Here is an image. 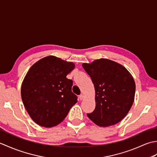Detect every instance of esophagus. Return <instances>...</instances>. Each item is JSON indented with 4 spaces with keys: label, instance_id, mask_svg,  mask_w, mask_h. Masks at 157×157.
I'll use <instances>...</instances> for the list:
<instances>
[{
    "label": "esophagus",
    "instance_id": "1",
    "mask_svg": "<svg viewBox=\"0 0 157 157\" xmlns=\"http://www.w3.org/2000/svg\"><path fill=\"white\" fill-rule=\"evenodd\" d=\"M84 96L83 94H80L79 96V100H80V101H82V100L84 99Z\"/></svg>",
    "mask_w": 157,
    "mask_h": 157
}]
</instances>
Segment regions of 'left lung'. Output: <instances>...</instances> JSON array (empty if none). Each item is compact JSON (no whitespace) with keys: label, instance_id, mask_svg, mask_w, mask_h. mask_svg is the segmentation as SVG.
<instances>
[{"label":"left lung","instance_id":"obj_1","mask_svg":"<svg viewBox=\"0 0 157 157\" xmlns=\"http://www.w3.org/2000/svg\"><path fill=\"white\" fill-rule=\"evenodd\" d=\"M95 88L96 107L89 119L101 127L115 125L128 114L134 101L136 84L127 69L111 60L83 63Z\"/></svg>","mask_w":157,"mask_h":157}]
</instances>
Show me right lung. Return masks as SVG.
<instances>
[{
    "label": "right lung",
    "instance_id": "obj_1",
    "mask_svg": "<svg viewBox=\"0 0 157 157\" xmlns=\"http://www.w3.org/2000/svg\"><path fill=\"white\" fill-rule=\"evenodd\" d=\"M72 62L48 56L33 65L21 88L26 111L38 125L52 128L62 122L78 102L71 91L73 81L66 78L74 69Z\"/></svg>",
    "mask_w": 157,
    "mask_h": 157
}]
</instances>
